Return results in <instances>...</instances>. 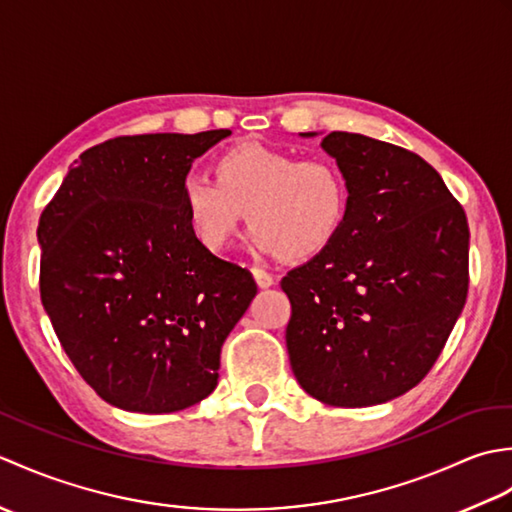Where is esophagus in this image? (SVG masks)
Listing matches in <instances>:
<instances>
[{
    "label": "esophagus",
    "instance_id": "1",
    "mask_svg": "<svg viewBox=\"0 0 512 512\" xmlns=\"http://www.w3.org/2000/svg\"><path fill=\"white\" fill-rule=\"evenodd\" d=\"M253 277H255L259 288H270L275 284V277L266 273V270H262V268H253Z\"/></svg>",
    "mask_w": 512,
    "mask_h": 512
}]
</instances>
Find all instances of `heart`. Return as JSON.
<instances>
[{"mask_svg": "<svg viewBox=\"0 0 512 512\" xmlns=\"http://www.w3.org/2000/svg\"><path fill=\"white\" fill-rule=\"evenodd\" d=\"M180 202L204 248H224L248 215L250 246L297 262L321 255L341 235L350 215V184L328 158L301 160L248 143L217 158L215 178L187 173Z\"/></svg>", "mask_w": 512, "mask_h": 512, "instance_id": "b5f03b06", "label": "heart"}]
</instances>
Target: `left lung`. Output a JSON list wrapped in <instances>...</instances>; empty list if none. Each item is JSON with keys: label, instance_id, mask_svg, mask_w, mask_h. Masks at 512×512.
I'll use <instances>...</instances> for the list:
<instances>
[{"label": "left lung", "instance_id": "8db88e82", "mask_svg": "<svg viewBox=\"0 0 512 512\" xmlns=\"http://www.w3.org/2000/svg\"><path fill=\"white\" fill-rule=\"evenodd\" d=\"M321 147L350 184V215L328 250L281 279L290 365L325 405H380L429 374L460 317L469 224L413 151L350 132Z\"/></svg>", "mask_w": 512, "mask_h": 512}]
</instances>
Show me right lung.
<instances>
[{
	"instance_id": "right-lung-1",
	"label": "right lung",
	"mask_w": 512,
	"mask_h": 512,
	"mask_svg": "<svg viewBox=\"0 0 512 512\" xmlns=\"http://www.w3.org/2000/svg\"><path fill=\"white\" fill-rule=\"evenodd\" d=\"M228 134L105 140L41 213V303L76 372L118 409L171 413L209 396L257 295L246 268L195 239L180 202L191 162Z\"/></svg>"
}]
</instances>
